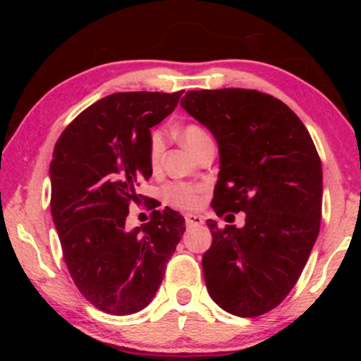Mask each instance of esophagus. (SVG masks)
Wrapping results in <instances>:
<instances>
[{
    "instance_id": "obj_1",
    "label": "esophagus",
    "mask_w": 361,
    "mask_h": 361,
    "mask_svg": "<svg viewBox=\"0 0 361 361\" xmlns=\"http://www.w3.org/2000/svg\"><path fill=\"white\" fill-rule=\"evenodd\" d=\"M185 221H186V226L188 228H195V226H200L204 224V218L199 216V215H186L185 216Z\"/></svg>"
}]
</instances>
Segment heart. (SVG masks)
I'll use <instances>...</instances> for the list:
<instances>
[{
    "label": "heart",
    "mask_w": 361,
    "mask_h": 361,
    "mask_svg": "<svg viewBox=\"0 0 361 361\" xmlns=\"http://www.w3.org/2000/svg\"><path fill=\"white\" fill-rule=\"evenodd\" d=\"M209 138V132L199 124H186L181 129V140L194 152ZM164 148H166V135H164V130H152L148 148L149 164L152 169H157L159 164H161ZM200 194H202V186L188 185V183H172V185H169L164 189V195H166L167 202L186 210L195 209V207L200 205V202H202V195Z\"/></svg>",
    "instance_id": "obj_1"
}]
</instances>
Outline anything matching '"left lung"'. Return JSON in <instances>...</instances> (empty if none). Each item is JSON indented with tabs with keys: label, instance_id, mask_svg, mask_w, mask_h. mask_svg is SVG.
<instances>
[{
	"label": "left lung",
	"instance_id": "obj_1",
	"mask_svg": "<svg viewBox=\"0 0 361 361\" xmlns=\"http://www.w3.org/2000/svg\"><path fill=\"white\" fill-rule=\"evenodd\" d=\"M181 106L218 143L213 210L245 212L243 228L219 229L207 219L213 239L202 256L207 290L226 312L262 315L288 296L319 237V152L301 119L258 90H189Z\"/></svg>",
	"mask_w": 361,
	"mask_h": 361
}]
</instances>
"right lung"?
<instances>
[{
  "mask_svg": "<svg viewBox=\"0 0 361 361\" xmlns=\"http://www.w3.org/2000/svg\"><path fill=\"white\" fill-rule=\"evenodd\" d=\"M185 90L118 92L85 108L54 148L51 212L73 282L102 312L145 309L185 232L178 212L154 210L142 228L126 229L129 205L152 167L151 127L178 105Z\"/></svg>",
  "mask_w": 361,
  "mask_h": 361,
  "instance_id": "obj_1",
  "label": "right lung"
}]
</instances>
